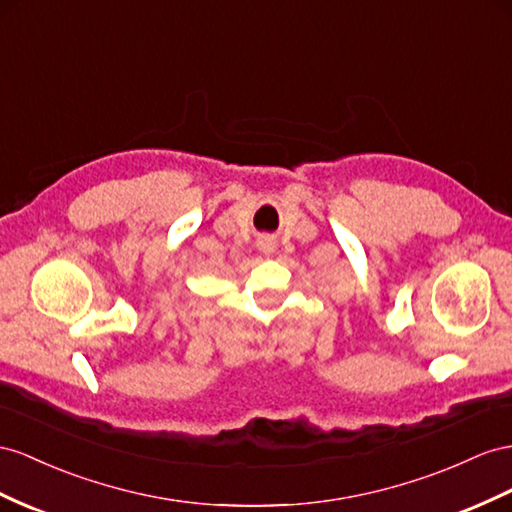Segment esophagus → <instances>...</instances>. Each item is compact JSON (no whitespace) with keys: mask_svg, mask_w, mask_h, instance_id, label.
<instances>
[{"mask_svg":"<svg viewBox=\"0 0 512 512\" xmlns=\"http://www.w3.org/2000/svg\"><path fill=\"white\" fill-rule=\"evenodd\" d=\"M257 248H259V253L272 255L274 251H277V242H274V238H270V235H264V238L257 240Z\"/></svg>","mask_w":512,"mask_h":512,"instance_id":"obj_1","label":"esophagus"}]
</instances>
